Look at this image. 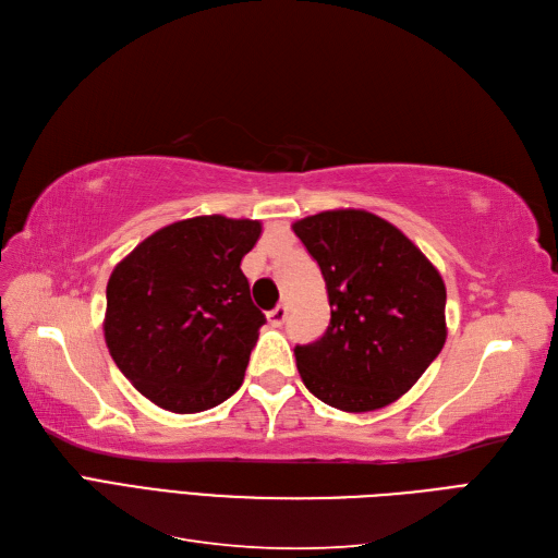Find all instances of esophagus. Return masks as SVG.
I'll use <instances>...</instances> for the list:
<instances>
[{
	"label": "esophagus",
	"instance_id": "obj_1",
	"mask_svg": "<svg viewBox=\"0 0 558 558\" xmlns=\"http://www.w3.org/2000/svg\"><path fill=\"white\" fill-rule=\"evenodd\" d=\"M286 316H289V307H286V305H279V307H275L272 312H267V320H269V324H272L275 328H279V326L283 324Z\"/></svg>",
	"mask_w": 558,
	"mask_h": 558
}]
</instances>
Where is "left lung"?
Here are the masks:
<instances>
[{
  "label": "left lung",
  "mask_w": 558,
  "mask_h": 558,
  "mask_svg": "<svg viewBox=\"0 0 558 558\" xmlns=\"http://www.w3.org/2000/svg\"><path fill=\"white\" fill-rule=\"evenodd\" d=\"M318 263L330 324L295 347L310 391L342 412L396 402L426 373L447 340V289L435 265L384 218L332 209L293 223Z\"/></svg>",
  "instance_id": "8db88e82"
}]
</instances>
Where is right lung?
<instances>
[{
  "mask_svg": "<svg viewBox=\"0 0 558 558\" xmlns=\"http://www.w3.org/2000/svg\"><path fill=\"white\" fill-rule=\"evenodd\" d=\"M260 232L248 218H185L113 267L105 340L118 369L158 408L205 412L242 386L265 314L240 263Z\"/></svg>",
  "mask_w": 558,
  "mask_h": 558,
  "instance_id": "obj_1",
  "label": "right lung"
}]
</instances>
